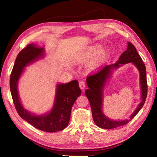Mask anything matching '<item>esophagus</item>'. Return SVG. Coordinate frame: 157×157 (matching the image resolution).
I'll return each instance as SVG.
<instances>
[{"label": "esophagus", "instance_id": "34e87169", "mask_svg": "<svg viewBox=\"0 0 157 157\" xmlns=\"http://www.w3.org/2000/svg\"><path fill=\"white\" fill-rule=\"evenodd\" d=\"M79 86L82 90H84L86 87V84L84 81H80L79 82Z\"/></svg>", "mask_w": 157, "mask_h": 157}]
</instances>
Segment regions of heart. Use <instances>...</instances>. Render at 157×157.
I'll use <instances>...</instances> for the list:
<instances>
[{
	"instance_id": "heart-1",
	"label": "heart",
	"mask_w": 157,
	"mask_h": 157,
	"mask_svg": "<svg viewBox=\"0 0 157 157\" xmlns=\"http://www.w3.org/2000/svg\"><path fill=\"white\" fill-rule=\"evenodd\" d=\"M106 56H107V51L104 48L101 49L100 44H96L88 46L80 53H79L77 59L78 61L85 62L94 56L95 57L92 59L88 63V67L93 69L98 67Z\"/></svg>"
}]
</instances>
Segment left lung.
Listing matches in <instances>:
<instances>
[{"label":"left lung","mask_w":157,"mask_h":157,"mask_svg":"<svg viewBox=\"0 0 157 157\" xmlns=\"http://www.w3.org/2000/svg\"><path fill=\"white\" fill-rule=\"evenodd\" d=\"M128 62L134 63L137 67L141 73L142 102L129 120L123 121H112L105 117L101 113L103 87L113 68H117L120 65ZM86 82L89 89L86 90L85 94L90 104L93 119L97 126L102 129H113L128 123L140 111L147 97L148 85L146 80V67L140 56L136 51V47L129 42H128V49L122 53L116 63L105 65L97 72L88 75L86 79Z\"/></svg>","instance_id":"8db88e82"}]
</instances>
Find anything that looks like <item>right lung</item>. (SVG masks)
Here are the masks:
<instances>
[{
  "label": "right lung",
  "mask_w": 157,
  "mask_h": 157,
  "mask_svg": "<svg viewBox=\"0 0 157 157\" xmlns=\"http://www.w3.org/2000/svg\"><path fill=\"white\" fill-rule=\"evenodd\" d=\"M43 51V48H38L34 44H29L19 52L10 76V90L16 111L22 119L36 129L46 132H55L67 126L73 103L82 92L78 80L74 79L67 84H58L54 107L48 114L35 116L23 107L17 93L18 79L23 68L41 57Z\"/></svg>",
  "instance_id": "add662e5"
}]
</instances>
